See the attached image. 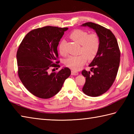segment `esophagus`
<instances>
[{"mask_svg": "<svg viewBox=\"0 0 134 134\" xmlns=\"http://www.w3.org/2000/svg\"><path fill=\"white\" fill-rule=\"evenodd\" d=\"M71 75H78V72L77 71H76L75 70H72L71 71Z\"/></svg>", "mask_w": 134, "mask_h": 134, "instance_id": "1", "label": "esophagus"}]
</instances>
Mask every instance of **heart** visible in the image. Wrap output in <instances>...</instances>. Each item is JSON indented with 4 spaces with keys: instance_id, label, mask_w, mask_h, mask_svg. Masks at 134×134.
<instances>
[{
    "instance_id": "b5f03b06",
    "label": "heart",
    "mask_w": 134,
    "mask_h": 134,
    "mask_svg": "<svg viewBox=\"0 0 134 134\" xmlns=\"http://www.w3.org/2000/svg\"><path fill=\"white\" fill-rule=\"evenodd\" d=\"M70 37L80 44V53L82 54L70 57L67 60L65 64L71 69L78 70L85 63L87 57L90 60L95 58L100 48V39L96 34H89L88 32L82 30H75L72 31L70 34ZM59 49L60 53L62 55L65 54L63 41L60 43Z\"/></svg>"
}]
</instances>
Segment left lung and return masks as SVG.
<instances>
[{
	"label": "left lung",
	"mask_w": 134,
	"mask_h": 134,
	"mask_svg": "<svg viewBox=\"0 0 134 134\" xmlns=\"http://www.w3.org/2000/svg\"><path fill=\"white\" fill-rule=\"evenodd\" d=\"M82 26L93 29L100 39L98 53L89 65L91 71H82V75L86 77L83 92L96 97L105 93L113 83L120 65V51L117 39L110 30L91 22Z\"/></svg>",
	"instance_id": "8db88e82"
}]
</instances>
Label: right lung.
<instances>
[{"label":"right lung","instance_id":"right-lung-1","mask_svg":"<svg viewBox=\"0 0 134 134\" xmlns=\"http://www.w3.org/2000/svg\"><path fill=\"white\" fill-rule=\"evenodd\" d=\"M68 28L46 26L29 32L17 52L18 75L26 89L42 99L53 97L61 90L71 70L64 67L59 72H50L51 67L58 69L57 48Z\"/></svg>","mask_w":134,"mask_h":134}]
</instances>
